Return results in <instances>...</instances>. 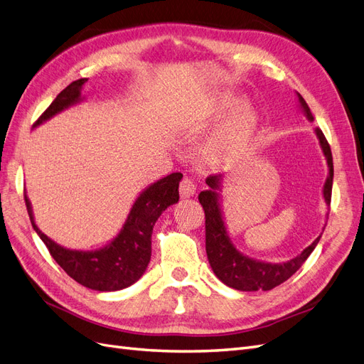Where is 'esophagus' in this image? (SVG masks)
Wrapping results in <instances>:
<instances>
[{
  "mask_svg": "<svg viewBox=\"0 0 364 364\" xmlns=\"http://www.w3.org/2000/svg\"><path fill=\"white\" fill-rule=\"evenodd\" d=\"M179 193L182 197H193L196 194V185L190 178H183L179 186Z\"/></svg>",
  "mask_w": 364,
  "mask_h": 364,
  "instance_id": "esophagus-1",
  "label": "esophagus"
}]
</instances>
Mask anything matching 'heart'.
Masks as SVG:
<instances>
[{"mask_svg": "<svg viewBox=\"0 0 364 364\" xmlns=\"http://www.w3.org/2000/svg\"><path fill=\"white\" fill-rule=\"evenodd\" d=\"M246 105V97L238 92H225L214 97L206 106L208 124L231 117L209 136L197 151V162L205 170H223L232 165L250 146L259 127V115Z\"/></svg>", "mask_w": 364, "mask_h": 364, "instance_id": "obj_1", "label": "heart"}]
</instances>
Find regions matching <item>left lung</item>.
<instances>
[{
	"label": "left lung",
	"mask_w": 364,
	"mask_h": 364,
	"mask_svg": "<svg viewBox=\"0 0 364 364\" xmlns=\"http://www.w3.org/2000/svg\"><path fill=\"white\" fill-rule=\"evenodd\" d=\"M299 109L308 121H313V114L308 107L306 102L299 92H296ZM316 136L318 144L323 151V156L328 165V176L323 185V199L329 206L331 203V191H333V178H334V165L331 149L326 138L323 136L322 130L316 127ZM223 174L209 176L206 179L208 190L199 194V202L205 211V229H206V255L208 261L211 264V269L215 277L226 284L228 287L235 289L240 291H258V290H272L278 287L279 284L287 281L296 273L306 258L311 255V252L317 246L322 234L318 235L313 243L305 247L299 255L285 261V262H266L255 258H250L245 253H241L230 240L228 229L225 225L223 209H222V186H223ZM325 229V228H323Z\"/></svg>",
	"instance_id": "left-lung-1"
}]
</instances>
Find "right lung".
Returning <instances> with one entry per match:
<instances>
[{"instance_id": "right-lung-1", "label": "right lung", "mask_w": 364, "mask_h": 364, "mask_svg": "<svg viewBox=\"0 0 364 364\" xmlns=\"http://www.w3.org/2000/svg\"><path fill=\"white\" fill-rule=\"evenodd\" d=\"M85 83L86 79H80L65 87L33 127L83 102L82 87ZM181 181V173H171L142 190L117 237L95 250L68 249L53 241L38 228L26 193L24 199L31 226L48 247L54 261L83 287L97 291H117L135 284L144 274L151 257L153 226L165 209L179 202Z\"/></svg>"}]
</instances>
